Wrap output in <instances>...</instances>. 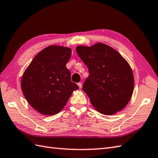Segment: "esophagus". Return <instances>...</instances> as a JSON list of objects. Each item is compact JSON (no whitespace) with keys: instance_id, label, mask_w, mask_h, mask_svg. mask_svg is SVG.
I'll use <instances>...</instances> for the list:
<instances>
[{"instance_id":"esophagus-1","label":"esophagus","mask_w":158,"mask_h":158,"mask_svg":"<svg viewBox=\"0 0 158 158\" xmlns=\"http://www.w3.org/2000/svg\"><path fill=\"white\" fill-rule=\"evenodd\" d=\"M77 85H78V86L79 87V88H81V87H82V84H81V83H77Z\"/></svg>"}]
</instances>
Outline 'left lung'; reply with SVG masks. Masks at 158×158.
<instances>
[{
	"label": "left lung",
	"mask_w": 158,
	"mask_h": 158,
	"mask_svg": "<svg viewBox=\"0 0 158 158\" xmlns=\"http://www.w3.org/2000/svg\"><path fill=\"white\" fill-rule=\"evenodd\" d=\"M76 51L89 73L83 90L96 110L113 115L123 110L131 99L134 86L133 72L126 60L102 43L78 46Z\"/></svg>",
	"instance_id": "1"
}]
</instances>
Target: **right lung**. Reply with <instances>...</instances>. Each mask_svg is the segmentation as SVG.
<instances>
[{
	"instance_id": "right-lung-1",
	"label": "right lung",
	"mask_w": 158,
	"mask_h": 158,
	"mask_svg": "<svg viewBox=\"0 0 158 158\" xmlns=\"http://www.w3.org/2000/svg\"><path fill=\"white\" fill-rule=\"evenodd\" d=\"M71 56L70 48L51 45L36 55L21 80L27 101L40 114L51 115L64 108L79 86L71 81L66 64Z\"/></svg>"
}]
</instances>
